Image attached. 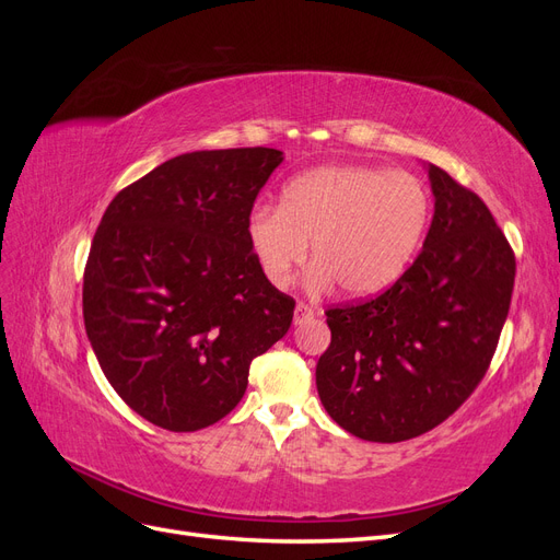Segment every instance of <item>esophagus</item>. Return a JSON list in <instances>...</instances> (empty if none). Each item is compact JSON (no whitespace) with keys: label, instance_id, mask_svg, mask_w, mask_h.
Instances as JSON below:
<instances>
[{"label":"esophagus","instance_id":"34e87169","mask_svg":"<svg viewBox=\"0 0 560 560\" xmlns=\"http://www.w3.org/2000/svg\"><path fill=\"white\" fill-rule=\"evenodd\" d=\"M315 317V311L311 306H306V303H296L294 308V325H306V322H311Z\"/></svg>","mask_w":560,"mask_h":560}]
</instances>
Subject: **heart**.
Listing matches in <instances>:
<instances>
[{
	"instance_id": "heart-1",
	"label": "heart",
	"mask_w": 560,
	"mask_h": 560,
	"mask_svg": "<svg viewBox=\"0 0 560 560\" xmlns=\"http://www.w3.org/2000/svg\"><path fill=\"white\" fill-rule=\"evenodd\" d=\"M428 186L404 171L322 165L282 186L280 208L247 217V243L273 287L292 282L311 254L308 290L338 282L346 296L385 292L411 266L430 224Z\"/></svg>"
}]
</instances>
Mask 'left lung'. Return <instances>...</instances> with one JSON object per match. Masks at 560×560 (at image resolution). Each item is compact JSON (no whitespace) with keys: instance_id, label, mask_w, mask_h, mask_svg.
Wrapping results in <instances>:
<instances>
[{"instance_id":"obj_1","label":"left lung","mask_w":560,"mask_h":560,"mask_svg":"<svg viewBox=\"0 0 560 560\" xmlns=\"http://www.w3.org/2000/svg\"><path fill=\"white\" fill-rule=\"evenodd\" d=\"M434 217L381 296L327 311L317 395L346 432L395 444L444 422L479 385L514 290V252L486 202L425 163Z\"/></svg>"}]
</instances>
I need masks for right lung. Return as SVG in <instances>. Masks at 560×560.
Segmentation results:
<instances>
[{"instance_id":"obj_1","label":"right lung","mask_w":560,"mask_h":560,"mask_svg":"<svg viewBox=\"0 0 560 560\" xmlns=\"http://www.w3.org/2000/svg\"><path fill=\"white\" fill-rule=\"evenodd\" d=\"M282 151L202 149L109 202L83 273V322L109 385L171 432L222 420L249 364L287 334L294 301L266 280L247 217Z\"/></svg>"}]
</instances>
